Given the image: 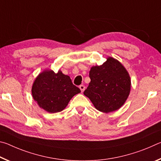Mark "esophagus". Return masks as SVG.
<instances>
[{"label": "esophagus", "instance_id": "obj_1", "mask_svg": "<svg viewBox=\"0 0 161 161\" xmlns=\"http://www.w3.org/2000/svg\"><path fill=\"white\" fill-rule=\"evenodd\" d=\"M80 89L81 92H83L84 91V89H85V86H84V85H80Z\"/></svg>", "mask_w": 161, "mask_h": 161}]
</instances>
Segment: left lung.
<instances>
[{"mask_svg":"<svg viewBox=\"0 0 161 161\" xmlns=\"http://www.w3.org/2000/svg\"><path fill=\"white\" fill-rule=\"evenodd\" d=\"M89 77L91 81L84 94L97 110L109 113L124 105L130 94V78L121 62L108 57L103 64L91 68Z\"/></svg>","mask_w":161,"mask_h":161,"instance_id":"8db88e82","label":"left lung"}]
</instances>
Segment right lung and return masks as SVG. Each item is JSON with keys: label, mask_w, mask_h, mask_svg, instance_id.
Masks as SVG:
<instances>
[{"label": "right lung", "mask_w": 161, "mask_h": 161, "mask_svg": "<svg viewBox=\"0 0 161 161\" xmlns=\"http://www.w3.org/2000/svg\"><path fill=\"white\" fill-rule=\"evenodd\" d=\"M80 89L72 84L69 76L60 70H45L35 79L32 86L34 100L40 108L49 113L62 111Z\"/></svg>", "instance_id": "1"}]
</instances>
